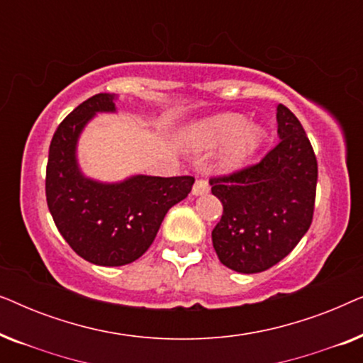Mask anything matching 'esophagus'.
Instances as JSON below:
<instances>
[{
	"label": "esophagus",
	"mask_w": 363,
	"mask_h": 363,
	"mask_svg": "<svg viewBox=\"0 0 363 363\" xmlns=\"http://www.w3.org/2000/svg\"><path fill=\"white\" fill-rule=\"evenodd\" d=\"M210 191V185H208V182L206 180H196L195 182V185H193V190H191V193L195 196H200V195H206V193Z\"/></svg>",
	"instance_id": "esophagus-1"
}]
</instances>
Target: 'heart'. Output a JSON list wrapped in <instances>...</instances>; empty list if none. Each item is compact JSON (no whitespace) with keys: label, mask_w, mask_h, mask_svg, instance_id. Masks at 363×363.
Listing matches in <instances>:
<instances>
[{"label":"heart","mask_w":363,"mask_h":363,"mask_svg":"<svg viewBox=\"0 0 363 363\" xmlns=\"http://www.w3.org/2000/svg\"><path fill=\"white\" fill-rule=\"evenodd\" d=\"M266 132L259 123H245L241 113L223 112L203 118L188 130V143L195 150L205 152L225 143L218 155V167L223 172H233L241 168L255 155Z\"/></svg>","instance_id":"b5f03b06"}]
</instances>
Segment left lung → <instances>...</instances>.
<instances>
[{
    "instance_id": "obj_1",
    "label": "left lung",
    "mask_w": 363,
    "mask_h": 363,
    "mask_svg": "<svg viewBox=\"0 0 363 363\" xmlns=\"http://www.w3.org/2000/svg\"><path fill=\"white\" fill-rule=\"evenodd\" d=\"M281 142L256 165L211 178L223 216L211 233L220 261L242 274L277 264L294 250L312 223L317 160L301 122L277 106Z\"/></svg>"
}]
</instances>
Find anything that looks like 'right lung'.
I'll return each mask as SVG.
<instances>
[{
	"label": "right lung",
	"mask_w": 363,
	"mask_h": 363,
	"mask_svg": "<svg viewBox=\"0 0 363 363\" xmlns=\"http://www.w3.org/2000/svg\"><path fill=\"white\" fill-rule=\"evenodd\" d=\"M116 94H96L64 121L49 145L46 200L67 245L97 266H123L138 259L155 240L167 211L185 200L193 177L132 175L106 183L82 173L79 137L97 113L116 112Z\"/></svg>",
	"instance_id": "add662e5"
}]
</instances>
